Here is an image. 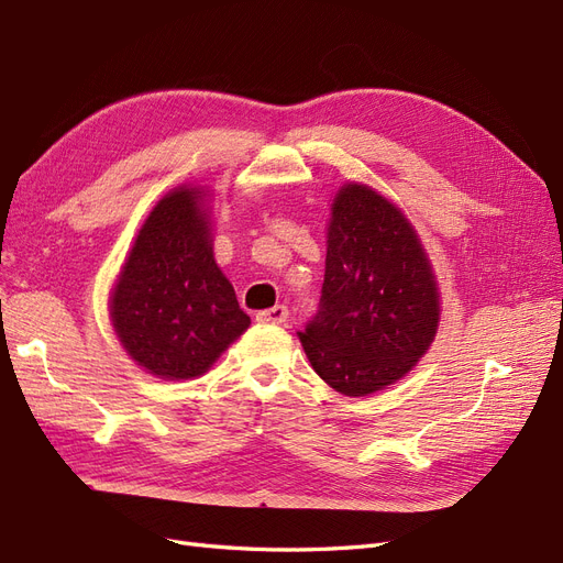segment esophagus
<instances>
[{"label": "esophagus", "mask_w": 563, "mask_h": 563, "mask_svg": "<svg viewBox=\"0 0 563 563\" xmlns=\"http://www.w3.org/2000/svg\"><path fill=\"white\" fill-rule=\"evenodd\" d=\"M287 317H290V311H287V307L285 305H276V307H271V309L258 311L256 313V321H261V323H285Z\"/></svg>", "instance_id": "1"}]
</instances>
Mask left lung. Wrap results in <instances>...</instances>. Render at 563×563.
Listing matches in <instances>:
<instances>
[{"label":"left lung","instance_id":"8db88e82","mask_svg":"<svg viewBox=\"0 0 563 563\" xmlns=\"http://www.w3.org/2000/svg\"><path fill=\"white\" fill-rule=\"evenodd\" d=\"M319 311L299 341L313 372L345 396H369L408 374L439 325V292L417 232L364 185L331 208Z\"/></svg>","mask_w":563,"mask_h":563}]
</instances>
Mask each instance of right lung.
Listing matches in <instances>:
<instances>
[{"label": "right lung", "mask_w": 563, "mask_h": 563, "mask_svg": "<svg viewBox=\"0 0 563 563\" xmlns=\"http://www.w3.org/2000/svg\"><path fill=\"white\" fill-rule=\"evenodd\" d=\"M203 199L196 187L163 196L110 297L126 355L161 378L201 376L252 323L213 258Z\"/></svg>", "instance_id": "1"}]
</instances>
